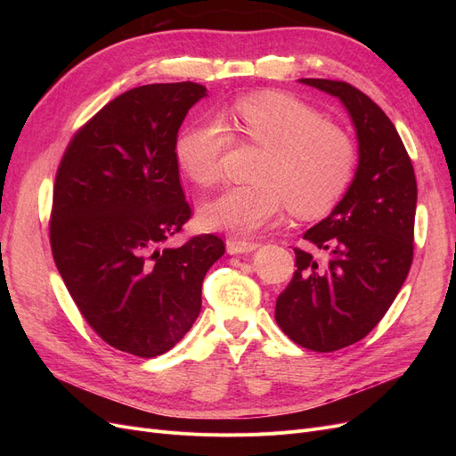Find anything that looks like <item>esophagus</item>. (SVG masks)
<instances>
[{
	"instance_id": "obj_1",
	"label": "esophagus",
	"mask_w": 456,
	"mask_h": 456,
	"mask_svg": "<svg viewBox=\"0 0 456 456\" xmlns=\"http://www.w3.org/2000/svg\"><path fill=\"white\" fill-rule=\"evenodd\" d=\"M258 249V243L255 241H240V240H228L226 241V251L230 255H245V253H253Z\"/></svg>"
}]
</instances>
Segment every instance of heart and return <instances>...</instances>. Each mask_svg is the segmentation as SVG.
<instances>
[{"label": "heart", "mask_w": 456, "mask_h": 456, "mask_svg": "<svg viewBox=\"0 0 456 456\" xmlns=\"http://www.w3.org/2000/svg\"><path fill=\"white\" fill-rule=\"evenodd\" d=\"M232 126L247 142L266 150L253 186H230L201 205V220L213 230L247 236L273 223L289 205L300 218L329 213L354 175L348 136L329 126L308 104L285 93H255L230 110ZM230 133L218 119L188 126L176 139L181 169L200 186L223 175Z\"/></svg>", "instance_id": "obj_1"}]
</instances>
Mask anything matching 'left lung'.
I'll return each mask as SVG.
<instances>
[{"instance_id":"8db88e82","label":"left lung","mask_w":456,"mask_h":456,"mask_svg":"<svg viewBox=\"0 0 456 456\" xmlns=\"http://www.w3.org/2000/svg\"><path fill=\"white\" fill-rule=\"evenodd\" d=\"M348 110L360 161L346 194L305 240L329 260L295 249L291 283L275 300V322L298 346L335 352L367 337L402 289L415 240L417 178L390 118L346 81L302 77Z\"/></svg>"}]
</instances>
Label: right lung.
<instances>
[{"label": "right lung", "mask_w": 456, "mask_h": 456, "mask_svg": "<svg viewBox=\"0 0 456 456\" xmlns=\"http://www.w3.org/2000/svg\"><path fill=\"white\" fill-rule=\"evenodd\" d=\"M203 96L194 81L126 91L74 134L54 178L51 249L68 293L106 344L139 357L188 333L224 255L213 233L163 247L191 216L175 146Z\"/></svg>", "instance_id": "obj_1"}]
</instances>
